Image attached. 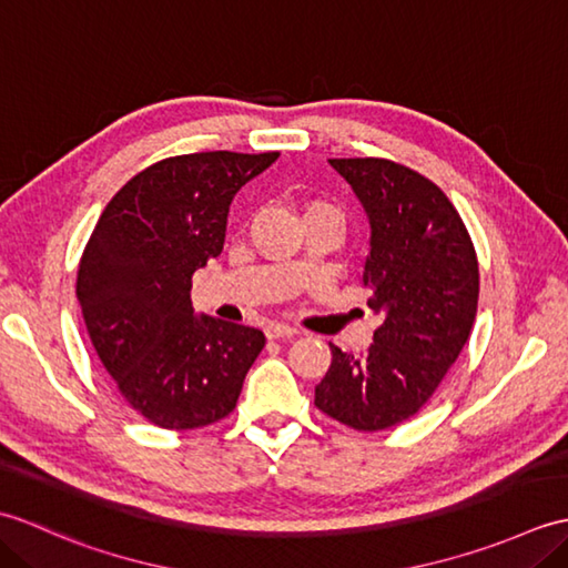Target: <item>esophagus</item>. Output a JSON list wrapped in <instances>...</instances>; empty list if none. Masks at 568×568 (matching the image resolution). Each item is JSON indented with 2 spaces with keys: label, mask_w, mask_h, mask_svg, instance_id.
I'll return each mask as SVG.
<instances>
[{
  "label": "esophagus",
  "mask_w": 568,
  "mask_h": 568,
  "mask_svg": "<svg viewBox=\"0 0 568 568\" xmlns=\"http://www.w3.org/2000/svg\"><path fill=\"white\" fill-rule=\"evenodd\" d=\"M295 334H297L295 327H291V324H281V322H271L268 327H265V336H268V339H293Z\"/></svg>",
  "instance_id": "34e87169"
}]
</instances>
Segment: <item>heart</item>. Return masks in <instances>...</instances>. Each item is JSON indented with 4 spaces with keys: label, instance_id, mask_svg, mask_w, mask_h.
I'll return each instance as SVG.
<instances>
[{
    "label": "heart",
    "instance_id": "obj_1",
    "mask_svg": "<svg viewBox=\"0 0 568 568\" xmlns=\"http://www.w3.org/2000/svg\"><path fill=\"white\" fill-rule=\"evenodd\" d=\"M315 207H329V204H322V202H315V204H310V210H315Z\"/></svg>",
    "mask_w": 568,
    "mask_h": 568
}]
</instances>
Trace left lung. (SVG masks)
Wrapping results in <instances>:
<instances>
[{
	"label": "left lung",
	"mask_w": 568,
	"mask_h": 568,
	"mask_svg": "<svg viewBox=\"0 0 568 568\" xmlns=\"http://www.w3.org/2000/svg\"><path fill=\"white\" fill-rule=\"evenodd\" d=\"M371 224L361 283L383 320L364 354L332 348L315 405L358 432L400 425L439 388L468 342L478 261L456 207L409 168L385 159H329Z\"/></svg>",
	"instance_id": "8db88e82"
}]
</instances>
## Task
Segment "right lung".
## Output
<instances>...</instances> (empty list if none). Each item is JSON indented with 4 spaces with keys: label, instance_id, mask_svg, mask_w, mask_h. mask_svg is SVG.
<instances>
[{
    "label": "right lung",
    "instance_id": "1",
    "mask_svg": "<svg viewBox=\"0 0 568 568\" xmlns=\"http://www.w3.org/2000/svg\"><path fill=\"white\" fill-rule=\"evenodd\" d=\"M271 153L173 155L134 175L84 246L78 300L124 400L163 429H197L236 407L265 346L261 329L192 310V273L224 248L236 192Z\"/></svg>",
    "mask_w": 568,
    "mask_h": 568
}]
</instances>
